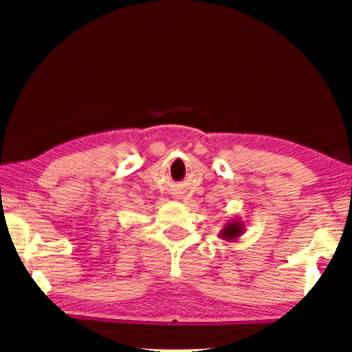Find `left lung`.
I'll list each match as a JSON object with an SVG mask.
<instances>
[{
  "label": "left lung",
  "instance_id": "1",
  "mask_svg": "<svg viewBox=\"0 0 352 352\" xmlns=\"http://www.w3.org/2000/svg\"><path fill=\"white\" fill-rule=\"evenodd\" d=\"M243 230H245V226L242 221L232 219V221H229V223L226 224L223 229H221L219 237L226 240V242H235V240H237L240 235L243 234Z\"/></svg>",
  "mask_w": 352,
  "mask_h": 352
}]
</instances>
